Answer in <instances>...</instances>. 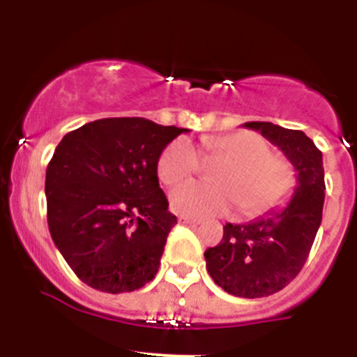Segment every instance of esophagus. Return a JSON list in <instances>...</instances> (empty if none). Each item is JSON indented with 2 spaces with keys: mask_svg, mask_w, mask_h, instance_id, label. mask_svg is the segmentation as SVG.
Here are the masks:
<instances>
[{
  "mask_svg": "<svg viewBox=\"0 0 357 357\" xmlns=\"http://www.w3.org/2000/svg\"><path fill=\"white\" fill-rule=\"evenodd\" d=\"M179 222H183V224H188V225H199V224H201V220L194 218V216H186V215L179 216Z\"/></svg>",
  "mask_w": 357,
  "mask_h": 357,
  "instance_id": "esophagus-1",
  "label": "esophagus"
}]
</instances>
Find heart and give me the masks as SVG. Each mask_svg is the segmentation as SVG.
Listing matches in <instances>:
<instances>
[{"label": "heart", "instance_id": "heart-1", "mask_svg": "<svg viewBox=\"0 0 357 357\" xmlns=\"http://www.w3.org/2000/svg\"><path fill=\"white\" fill-rule=\"evenodd\" d=\"M202 156L218 158L209 171L213 183L186 181L171 190L174 211L194 218L225 215L239 204V211L254 216L275 208L289 197L294 174L285 160L271 155L268 142L254 132H234L201 141ZM199 155L192 142L179 137L160 153L156 172L160 181L174 185L199 169Z\"/></svg>", "mask_w": 357, "mask_h": 357}]
</instances>
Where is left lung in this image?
<instances>
[{
    "instance_id": "8db88e82",
    "label": "left lung",
    "mask_w": 357,
    "mask_h": 357,
    "mask_svg": "<svg viewBox=\"0 0 357 357\" xmlns=\"http://www.w3.org/2000/svg\"><path fill=\"white\" fill-rule=\"evenodd\" d=\"M245 126L282 149L298 181L284 208L246 224H225L218 246L204 252L206 269L218 287L254 299L282 291L301 271L321 227L326 185L322 153L305 132L268 121Z\"/></svg>"
}]
</instances>
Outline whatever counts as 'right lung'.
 Listing matches in <instances>:
<instances>
[{
    "instance_id": "right-lung-1",
    "label": "right lung",
    "mask_w": 357,
    "mask_h": 357,
    "mask_svg": "<svg viewBox=\"0 0 357 357\" xmlns=\"http://www.w3.org/2000/svg\"><path fill=\"white\" fill-rule=\"evenodd\" d=\"M185 132L144 118H105L66 133L56 146L45 172L49 232L89 287L132 292L158 273L178 220L156 163Z\"/></svg>"
}]
</instances>
